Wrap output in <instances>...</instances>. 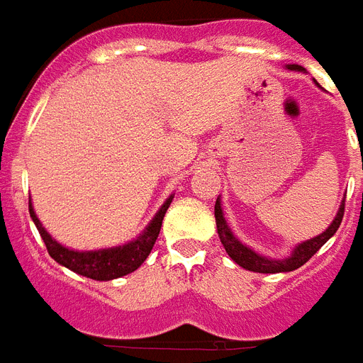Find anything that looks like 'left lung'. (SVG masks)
Wrapping results in <instances>:
<instances>
[{
  "label": "left lung",
  "mask_w": 363,
  "mask_h": 363,
  "mask_svg": "<svg viewBox=\"0 0 363 363\" xmlns=\"http://www.w3.org/2000/svg\"><path fill=\"white\" fill-rule=\"evenodd\" d=\"M291 70H304L303 66L298 65H289ZM342 215H345V203L339 207V213H337L335 220L329 225V228L320 236L312 238L308 242H303L301 245L295 247L293 255L289 259H284V261H272V259H267V257L257 255L255 251H251L249 247H245L242 242H238L234 234L230 232L228 225H226L225 217H223V209H220V201L217 200L215 203V220H217V232L220 242L225 245L226 253L230 255V259L234 262H238L240 267L245 268V270H251V272H261V274H278V272H291V270H297L298 267H303L304 262L311 261V257H314L320 251L323 243L328 242L329 238L333 236L339 226H341Z\"/></svg>",
  "instance_id": "left-lung-1"
}]
</instances>
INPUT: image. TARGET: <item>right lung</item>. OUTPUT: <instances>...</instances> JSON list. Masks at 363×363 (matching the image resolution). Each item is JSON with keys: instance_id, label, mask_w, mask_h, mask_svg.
<instances>
[{"instance_id": "obj_1", "label": "right lung", "mask_w": 363, "mask_h": 363, "mask_svg": "<svg viewBox=\"0 0 363 363\" xmlns=\"http://www.w3.org/2000/svg\"><path fill=\"white\" fill-rule=\"evenodd\" d=\"M171 200H173V196L163 203L162 209L156 213V217L152 218L148 228L137 240H133L131 243H125V245H120V247L101 249V251H72L68 247H62L41 226L40 218L35 217L34 209H32V203H28V207H30V217L38 226L40 236L45 242L47 251L55 261L62 264V267L70 268L74 272L87 276L91 280L106 281L121 278L125 274H131L133 270H137L146 261V257L150 255L152 247L156 243L160 228H162V220L165 217V211L169 209Z\"/></svg>"}]
</instances>
